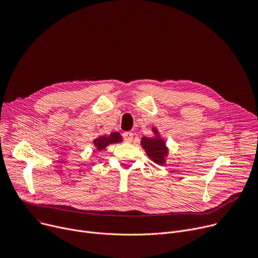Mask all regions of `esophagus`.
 Here are the masks:
<instances>
[{
	"label": "esophagus",
	"instance_id": "obj_1",
	"mask_svg": "<svg viewBox=\"0 0 258 258\" xmlns=\"http://www.w3.org/2000/svg\"><path fill=\"white\" fill-rule=\"evenodd\" d=\"M123 138L124 141L127 143H131L133 140V133L132 132H125L123 133Z\"/></svg>",
	"mask_w": 258,
	"mask_h": 258
}]
</instances>
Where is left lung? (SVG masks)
Wrapping results in <instances>:
<instances>
[{
	"label": "left lung",
	"instance_id": "obj_1",
	"mask_svg": "<svg viewBox=\"0 0 258 258\" xmlns=\"http://www.w3.org/2000/svg\"><path fill=\"white\" fill-rule=\"evenodd\" d=\"M155 136L154 137H143L141 145L146 151L150 159L157 164H164L165 158L168 154V149L165 142L159 136V132L156 128L152 129Z\"/></svg>",
	"mask_w": 258,
	"mask_h": 258
}]
</instances>
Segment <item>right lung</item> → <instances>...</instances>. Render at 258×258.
Returning <instances> with one entry per match:
<instances>
[{"label":"right lung","instance_id":"add662e5","mask_svg":"<svg viewBox=\"0 0 258 258\" xmlns=\"http://www.w3.org/2000/svg\"><path fill=\"white\" fill-rule=\"evenodd\" d=\"M123 141L121 134L118 132H111L109 135H102L99 136L96 140H94V145L98 151L104 150L107 146L112 144H118Z\"/></svg>","mask_w":258,"mask_h":258}]
</instances>
